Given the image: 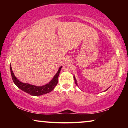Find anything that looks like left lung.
I'll return each mask as SVG.
<instances>
[{
	"label": "left lung",
	"instance_id": "left-lung-1",
	"mask_svg": "<svg viewBox=\"0 0 128 128\" xmlns=\"http://www.w3.org/2000/svg\"><path fill=\"white\" fill-rule=\"evenodd\" d=\"M73 78H74V80H75V83H76V84L77 86H78V84H77V81H76V78H75V77H74V76H73ZM108 89V88L106 89V90H107Z\"/></svg>",
	"mask_w": 128,
	"mask_h": 128
}]
</instances>
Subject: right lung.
<instances>
[{
	"label": "right lung",
	"mask_w": 128,
	"mask_h": 128,
	"mask_svg": "<svg viewBox=\"0 0 128 128\" xmlns=\"http://www.w3.org/2000/svg\"><path fill=\"white\" fill-rule=\"evenodd\" d=\"M62 66H60L59 68L58 72L56 73V74L54 76L53 78L50 80V83L45 85L42 86H36L30 84L28 83H22V82L19 81L16 77L14 76V74L12 69L11 64L10 65V72H11L12 79H13V81L15 84L19 88L24 91V92L34 96L43 95V94L48 93V92H52L54 90L56 86L57 85L58 82V76L60 70L62 69Z\"/></svg>",
	"instance_id": "right-lung-1"
}]
</instances>
